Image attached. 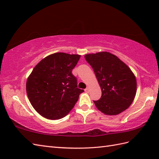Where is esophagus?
Here are the masks:
<instances>
[{"mask_svg": "<svg viewBox=\"0 0 159 159\" xmlns=\"http://www.w3.org/2000/svg\"><path fill=\"white\" fill-rule=\"evenodd\" d=\"M85 92H87V93H89V88H88H88H87L85 89Z\"/></svg>", "mask_w": 159, "mask_h": 159, "instance_id": "obj_1", "label": "esophagus"}]
</instances>
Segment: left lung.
Here are the masks:
<instances>
[{
  "label": "left lung",
  "instance_id": "obj_1",
  "mask_svg": "<svg viewBox=\"0 0 159 159\" xmlns=\"http://www.w3.org/2000/svg\"><path fill=\"white\" fill-rule=\"evenodd\" d=\"M85 58L101 88V98L94 101L98 110L107 115H116L127 110L136 93V79L132 70L107 52L86 54Z\"/></svg>",
  "mask_w": 159,
  "mask_h": 159
}]
</instances>
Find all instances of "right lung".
Listing matches in <instances>:
<instances>
[{"instance_id": "1", "label": "right lung", "mask_w": 159, "mask_h": 159, "mask_svg": "<svg viewBox=\"0 0 159 159\" xmlns=\"http://www.w3.org/2000/svg\"><path fill=\"white\" fill-rule=\"evenodd\" d=\"M80 56L63 52L43 58L34 68L26 83L27 96L42 116L57 120L63 118L75 105L83 89L77 88L71 71Z\"/></svg>"}]
</instances>
